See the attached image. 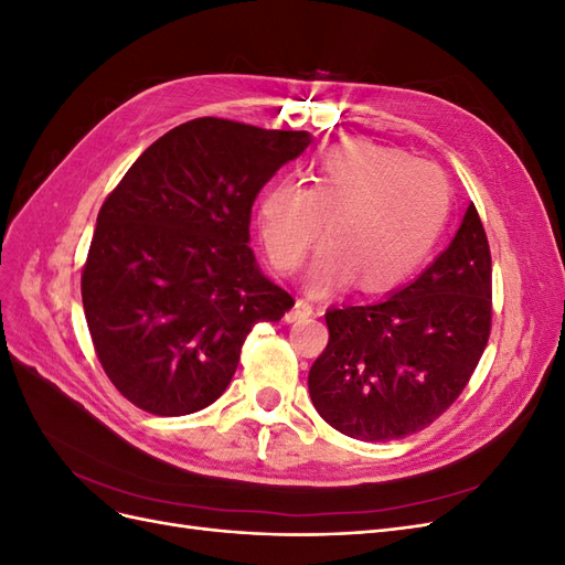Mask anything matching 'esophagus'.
Wrapping results in <instances>:
<instances>
[{"label": "esophagus", "instance_id": "1", "mask_svg": "<svg viewBox=\"0 0 565 565\" xmlns=\"http://www.w3.org/2000/svg\"><path fill=\"white\" fill-rule=\"evenodd\" d=\"M309 316H313V306L306 301V299H297L295 309L285 316V320L287 322H297V320H303V318H309Z\"/></svg>", "mask_w": 565, "mask_h": 565}]
</instances>
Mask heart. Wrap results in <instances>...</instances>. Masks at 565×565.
Segmentation results:
<instances>
[{
    "label": "heart",
    "instance_id": "obj_1",
    "mask_svg": "<svg viewBox=\"0 0 565 565\" xmlns=\"http://www.w3.org/2000/svg\"><path fill=\"white\" fill-rule=\"evenodd\" d=\"M450 207L452 188L440 167L353 141L324 152L306 188L292 179L273 183L259 202V233L273 268L292 273L328 224L311 287L328 292L353 280L377 295L429 259Z\"/></svg>",
    "mask_w": 565,
    "mask_h": 565
}]
</instances>
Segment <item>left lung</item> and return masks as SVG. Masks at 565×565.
Listing matches in <instances>:
<instances>
[{"label":"left lung","instance_id":"1","mask_svg":"<svg viewBox=\"0 0 565 565\" xmlns=\"http://www.w3.org/2000/svg\"><path fill=\"white\" fill-rule=\"evenodd\" d=\"M490 299V247L469 204L450 245L413 282L377 303L324 313L330 341L309 372L318 415L358 440L422 431L481 361Z\"/></svg>","mask_w":565,"mask_h":565}]
</instances>
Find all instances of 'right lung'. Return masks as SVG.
Instances as JSON below:
<instances>
[{
  "label": "right lung",
  "instance_id": "right-lung-1",
  "mask_svg": "<svg viewBox=\"0 0 565 565\" xmlns=\"http://www.w3.org/2000/svg\"><path fill=\"white\" fill-rule=\"evenodd\" d=\"M309 131L200 117L148 146L96 218L82 270L94 349L146 413L181 417L231 384L256 322L295 306L249 247L252 204Z\"/></svg>",
  "mask_w": 565,
  "mask_h": 565
}]
</instances>
